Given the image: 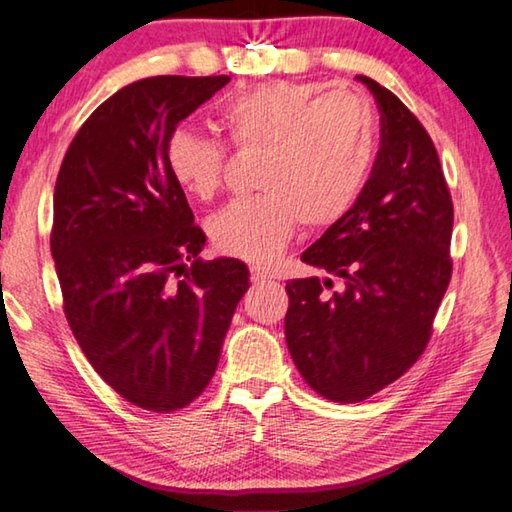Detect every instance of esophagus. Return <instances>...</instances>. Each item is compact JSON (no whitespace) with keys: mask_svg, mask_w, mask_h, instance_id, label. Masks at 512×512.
Segmentation results:
<instances>
[{"mask_svg":"<svg viewBox=\"0 0 512 512\" xmlns=\"http://www.w3.org/2000/svg\"><path fill=\"white\" fill-rule=\"evenodd\" d=\"M249 272H251V283H265L274 279V274L261 265H251Z\"/></svg>","mask_w":512,"mask_h":512,"instance_id":"obj_1","label":"esophagus"}]
</instances>
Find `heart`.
Returning <instances> with one entry per match:
<instances>
[{
  "instance_id": "heart-1",
  "label": "heart",
  "mask_w": 512,
  "mask_h": 512,
  "mask_svg": "<svg viewBox=\"0 0 512 512\" xmlns=\"http://www.w3.org/2000/svg\"><path fill=\"white\" fill-rule=\"evenodd\" d=\"M220 125L238 150L263 152L256 197L231 202L211 220L218 251L267 263L299 224L326 229L360 202L378 155V121L364 96L321 92L317 83H267L224 103ZM173 182L195 200L220 191L224 143L177 128L164 148Z\"/></svg>"
}]
</instances>
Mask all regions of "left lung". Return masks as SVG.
<instances>
[{
    "instance_id": "obj_1",
    "label": "left lung",
    "mask_w": 512,
    "mask_h": 512,
    "mask_svg": "<svg viewBox=\"0 0 512 512\" xmlns=\"http://www.w3.org/2000/svg\"><path fill=\"white\" fill-rule=\"evenodd\" d=\"M380 107V150L353 211L301 261L333 279H292L285 339L319 396L362 402L405 375L429 344L452 279L454 206L441 161L414 114L387 87L357 76Z\"/></svg>"
}]
</instances>
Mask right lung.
<instances>
[{"mask_svg":"<svg viewBox=\"0 0 512 512\" xmlns=\"http://www.w3.org/2000/svg\"><path fill=\"white\" fill-rule=\"evenodd\" d=\"M229 76H152L80 125L53 191L62 306L94 371L132 405L170 414L200 396L249 270L202 261L204 231L168 173L170 132Z\"/></svg>","mask_w":512,"mask_h":512,"instance_id":"right-lung-1","label":"right lung"}]
</instances>
